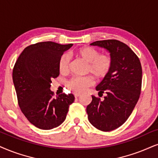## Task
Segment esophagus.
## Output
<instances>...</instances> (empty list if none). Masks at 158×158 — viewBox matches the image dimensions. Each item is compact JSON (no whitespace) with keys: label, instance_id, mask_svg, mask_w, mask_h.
<instances>
[{"label":"esophagus","instance_id":"34e87169","mask_svg":"<svg viewBox=\"0 0 158 158\" xmlns=\"http://www.w3.org/2000/svg\"><path fill=\"white\" fill-rule=\"evenodd\" d=\"M74 96H75V98H77V97L81 96V94H79V93H75V94H74Z\"/></svg>","mask_w":158,"mask_h":158}]
</instances>
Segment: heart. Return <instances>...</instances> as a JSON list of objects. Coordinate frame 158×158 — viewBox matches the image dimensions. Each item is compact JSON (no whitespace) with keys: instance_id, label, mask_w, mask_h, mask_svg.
I'll list each match as a JSON object with an SVG mask.
<instances>
[{"instance_id":"heart-1","label":"heart","mask_w":158,"mask_h":158,"mask_svg":"<svg viewBox=\"0 0 158 158\" xmlns=\"http://www.w3.org/2000/svg\"><path fill=\"white\" fill-rule=\"evenodd\" d=\"M74 55L87 63L85 72L91 73L95 78L102 80L107 77L112 67V58L108 54H100L98 50L92 47H81L73 52ZM69 66V57L63 54L59 58L58 68L60 73L67 71ZM93 81L89 76L75 77L67 83L68 88L75 92H83L92 84Z\"/></svg>"}]
</instances>
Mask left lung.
Returning <instances> with one entry per match:
<instances>
[{
    "instance_id": "8db88e82",
    "label": "left lung",
    "mask_w": 158,
    "mask_h": 158,
    "mask_svg": "<svg viewBox=\"0 0 158 158\" xmlns=\"http://www.w3.org/2000/svg\"><path fill=\"white\" fill-rule=\"evenodd\" d=\"M104 48L112 58L107 77L97 85L100 97H92L87 106L89 122L97 129L108 132L122 125L133 112L141 94L142 68L139 58L123 42L116 40L96 41L90 44Z\"/></svg>"
}]
</instances>
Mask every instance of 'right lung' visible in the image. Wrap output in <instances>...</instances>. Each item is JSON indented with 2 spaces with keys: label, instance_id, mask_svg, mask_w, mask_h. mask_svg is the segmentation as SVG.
<instances>
[{
  "label": "right lung",
  "instance_id": "right-lung-1",
  "mask_svg": "<svg viewBox=\"0 0 158 158\" xmlns=\"http://www.w3.org/2000/svg\"><path fill=\"white\" fill-rule=\"evenodd\" d=\"M73 44L43 42L25 48L17 58L12 78L21 110L29 122L42 130L57 127L65 120L73 94L53 97L51 80L59 75V58Z\"/></svg>",
  "mask_w": 158,
  "mask_h": 158
}]
</instances>
